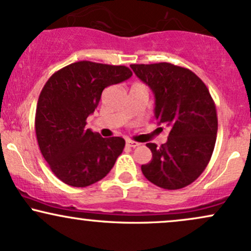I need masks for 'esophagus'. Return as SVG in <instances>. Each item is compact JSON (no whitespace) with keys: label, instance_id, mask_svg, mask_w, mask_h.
Wrapping results in <instances>:
<instances>
[{"label":"esophagus","instance_id":"esophagus-1","mask_svg":"<svg viewBox=\"0 0 251 251\" xmlns=\"http://www.w3.org/2000/svg\"><path fill=\"white\" fill-rule=\"evenodd\" d=\"M126 145H127L128 148L134 149V148H138V146H139L140 144L137 143V142H133V140H126Z\"/></svg>","mask_w":251,"mask_h":251}]
</instances>
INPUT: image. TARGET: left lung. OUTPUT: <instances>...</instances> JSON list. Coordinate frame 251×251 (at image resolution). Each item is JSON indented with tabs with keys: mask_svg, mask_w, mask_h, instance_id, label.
Listing matches in <instances>:
<instances>
[{
	"mask_svg": "<svg viewBox=\"0 0 251 251\" xmlns=\"http://www.w3.org/2000/svg\"><path fill=\"white\" fill-rule=\"evenodd\" d=\"M152 89L154 117L171 131L160 148L146 144L152 160L142 165L146 179L166 190L190 185L210 162L217 137V112L208 87L194 72L169 62L131 65Z\"/></svg>",
	"mask_w": 251,
	"mask_h": 251,
	"instance_id": "1",
	"label": "left lung"
}]
</instances>
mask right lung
Instances as JSON below:
<instances>
[{
    "instance_id": "add662e5",
    "label": "right lung",
    "mask_w": 251,
    "mask_h": 251,
    "mask_svg": "<svg viewBox=\"0 0 251 251\" xmlns=\"http://www.w3.org/2000/svg\"><path fill=\"white\" fill-rule=\"evenodd\" d=\"M131 75L126 66L79 61L55 72L43 86L35 114L37 143L53 174L65 184L85 188L97 183L122 154V137L102 138L86 128V119L103 89Z\"/></svg>"
}]
</instances>
